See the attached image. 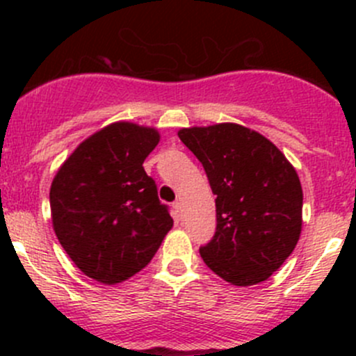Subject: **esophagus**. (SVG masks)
<instances>
[{"label":"esophagus","mask_w":356,"mask_h":356,"mask_svg":"<svg viewBox=\"0 0 356 356\" xmlns=\"http://www.w3.org/2000/svg\"><path fill=\"white\" fill-rule=\"evenodd\" d=\"M174 210H175V215H177V218H182V211H184V207H182L181 201H175Z\"/></svg>","instance_id":"34e87169"}]
</instances>
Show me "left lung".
<instances>
[{"label": "left lung", "instance_id": "left-lung-1", "mask_svg": "<svg viewBox=\"0 0 356 356\" xmlns=\"http://www.w3.org/2000/svg\"><path fill=\"white\" fill-rule=\"evenodd\" d=\"M207 172L217 229L200 248L204 264L234 286L264 282L293 253L301 232L303 191L281 149L239 124L179 131Z\"/></svg>", "mask_w": 356, "mask_h": 356}]
</instances>
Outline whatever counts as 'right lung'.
<instances>
[{"mask_svg": "<svg viewBox=\"0 0 356 356\" xmlns=\"http://www.w3.org/2000/svg\"><path fill=\"white\" fill-rule=\"evenodd\" d=\"M158 141L156 129L115 122L82 141L51 182L56 238L72 261L102 284L145 268L174 225L143 167Z\"/></svg>", "mask_w": 356, "mask_h": 356, "instance_id": "1", "label": "right lung"}]
</instances>
